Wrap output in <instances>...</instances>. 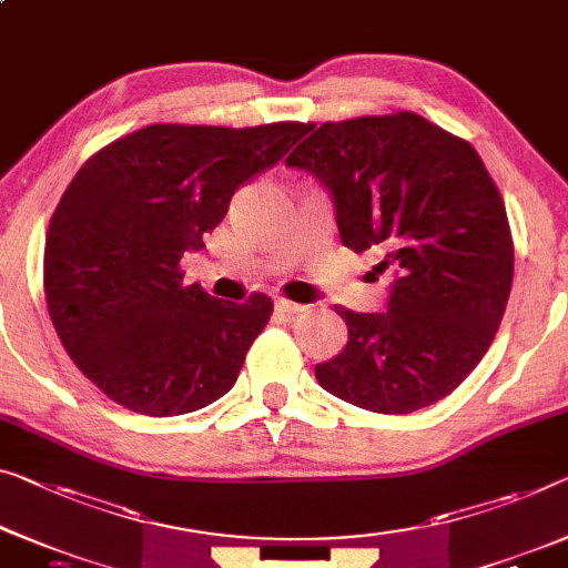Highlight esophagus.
<instances>
[{"instance_id": "34e87169", "label": "esophagus", "mask_w": 568, "mask_h": 568, "mask_svg": "<svg viewBox=\"0 0 568 568\" xmlns=\"http://www.w3.org/2000/svg\"><path fill=\"white\" fill-rule=\"evenodd\" d=\"M275 308L281 311V313H287V316H293V313L306 311V306H303V303H295V301H287V298H277V301H275Z\"/></svg>"}]
</instances>
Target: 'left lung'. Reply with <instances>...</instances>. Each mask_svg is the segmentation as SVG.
<instances>
[{
  "instance_id": "8db88e82",
  "label": "left lung",
  "mask_w": 568,
  "mask_h": 568,
  "mask_svg": "<svg viewBox=\"0 0 568 568\" xmlns=\"http://www.w3.org/2000/svg\"><path fill=\"white\" fill-rule=\"evenodd\" d=\"M332 191L344 247L375 250L395 275L383 313L336 306L349 342L316 365L342 400L413 413L479 365L510 298L505 201L467 140L413 112L324 122L287 155Z\"/></svg>"
}]
</instances>
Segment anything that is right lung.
Listing matches in <instances>:
<instances>
[{
	"instance_id": "right-lung-1",
	"label": "right lung",
	"mask_w": 568,
	"mask_h": 568,
	"mask_svg": "<svg viewBox=\"0 0 568 568\" xmlns=\"http://www.w3.org/2000/svg\"><path fill=\"white\" fill-rule=\"evenodd\" d=\"M306 132L303 122L150 124L73 175L48 226L42 285L68 357L109 400L168 418L232 390L273 301L185 285L181 257Z\"/></svg>"
}]
</instances>
